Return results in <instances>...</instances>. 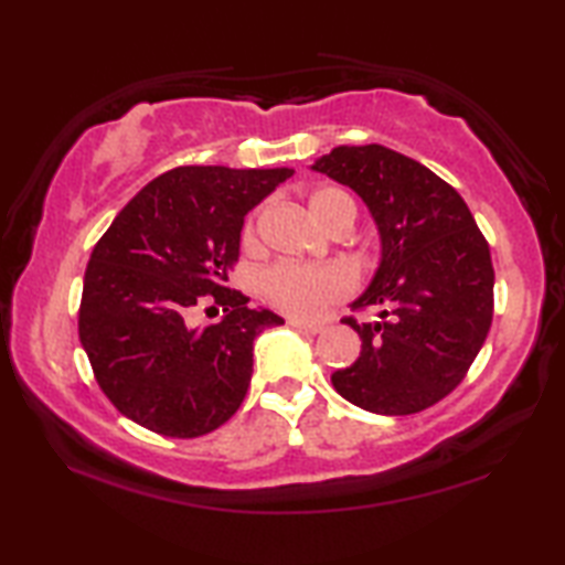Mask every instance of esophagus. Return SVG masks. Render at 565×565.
Returning <instances> with one entry per match:
<instances>
[{"instance_id": "1", "label": "esophagus", "mask_w": 565, "mask_h": 565, "mask_svg": "<svg viewBox=\"0 0 565 565\" xmlns=\"http://www.w3.org/2000/svg\"><path fill=\"white\" fill-rule=\"evenodd\" d=\"M289 323H291V327H296V329L306 331V333H319V331H323V323H321V321H309V319L291 317V319H289Z\"/></svg>"}]
</instances>
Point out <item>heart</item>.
Instances as JSON below:
<instances>
[{
	"label": "heart",
	"mask_w": 565,
	"mask_h": 565,
	"mask_svg": "<svg viewBox=\"0 0 565 565\" xmlns=\"http://www.w3.org/2000/svg\"><path fill=\"white\" fill-rule=\"evenodd\" d=\"M311 212L317 214L319 222L333 228L341 222H351L356 218V204L349 191L329 186L319 189L311 196ZM256 232V224L252 222L246 226V238L252 242ZM353 284V271L343 264H294V262H279L269 266L262 274V294L266 301L274 303L276 309L294 317H311L319 313L323 306L349 296Z\"/></svg>",
	"instance_id": "1"
}]
</instances>
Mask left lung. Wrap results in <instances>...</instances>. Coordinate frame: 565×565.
I'll return each mask as SVG.
<instances>
[{"label": "left lung", "instance_id": "obj_1", "mask_svg": "<svg viewBox=\"0 0 565 565\" xmlns=\"http://www.w3.org/2000/svg\"><path fill=\"white\" fill-rule=\"evenodd\" d=\"M311 169L356 191L381 236L379 269L351 303L381 306V321L343 319L361 356L331 384L371 414H418L461 384L489 337V242L451 184L394 149L337 147Z\"/></svg>", "mask_w": 565, "mask_h": 565}]
</instances>
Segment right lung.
Returning a JSON list of instances; mask_svg holds the SVG:
<instances>
[{"mask_svg":"<svg viewBox=\"0 0 565 565\" xmlns=\"http://www.w3.org/2000/svg\"><path fill=\"white\" fill-rule=\"evenodd\" d=\"M294 169L177 167L121 209L92 252L79 339L119 414L171 438L212 434L236 414L254 339L284 319L228 289L244 216ZM206 305L227 317L189 328Z\"/></svg>","mask_w":565,"mask_h":565,"instance_id":"obj_1","label":"right lung"}]
</instances>
